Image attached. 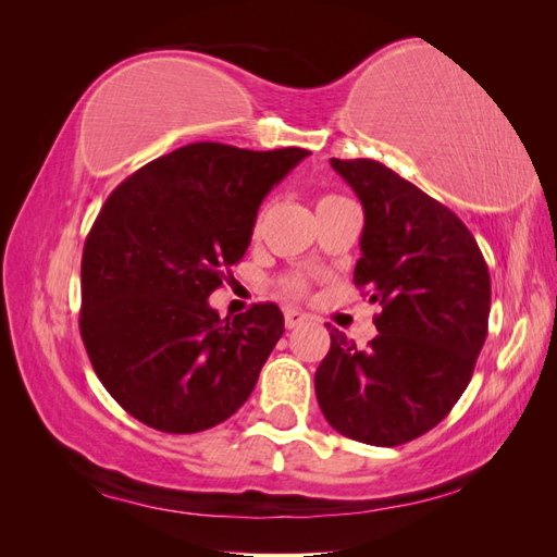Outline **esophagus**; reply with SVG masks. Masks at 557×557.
Wrapping results in <instances>:
<instances>
[{
	"instance_id": "esophagus-1",
	"label": "esophagus",
	"mask_w": 557,
	"mask_h": 557,
	"mask_svg": "<svg viewBox=\"0 0 557 557\" xmlns=\"http://www.w3.org/2000/svg\"><path fill=\"white\" fill-rule=\"evenodd\" d=\"M283 318H285V327H288V330L305 325L307 320H309V315L305 311H299V309H285Z\"/></svg>"
}]
</instances>
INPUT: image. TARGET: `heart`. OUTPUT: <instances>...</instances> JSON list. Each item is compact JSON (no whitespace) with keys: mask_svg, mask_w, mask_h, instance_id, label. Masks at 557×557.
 I'll return each mask as SVG.
<instances>
[{"mask_svg":"<svg viewBox=\"0 0 557 557\" xmlns=\"http://www.w3.org/2000/svg\"><path fill=\"white\" fill-rule=\"evenodd\" d=\"M325 199H336V197L327 195V197H323V199H320V201H325ZM288 288H290V290H301V283H299L297 278H293V281H288Z\"/></svg>","mask_w":557,"mask_h":557,"instance_id":"1","label":"heart"}]
</instances>
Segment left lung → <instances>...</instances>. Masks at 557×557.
I'll list each match as a JSON object with an SVG mask.
<instances>
[{"label": "left lung", "instance_id": "1", "mask_svg": "<svg viewBox=\"0 0 557 557\" xmlns=\"http://www.w3.org/2000/svg\"><path fill=\"white\" fill-rule=\"evenodd\" d=\"M330 164L364 209L352 281L383 311L364 350L332 327L315 397L348 440L399 446L442 423L469 385L487 334L491 274L467 225L413 183L376 160Z\"/></svg>", "mask_w": 557, "mask_h": 557}]
</instances>
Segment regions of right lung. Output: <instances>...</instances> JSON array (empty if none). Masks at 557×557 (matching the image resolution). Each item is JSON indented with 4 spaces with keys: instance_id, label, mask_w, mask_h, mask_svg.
I'll list each match as a JSON object with an SVG mask.
<instances>
[{
    "instance_id": "add662e5",
    "label": "right lung",
    "mask_w": 557,
    "mask_h": 557,
    "mask_svg": "<svg viewBox=\"0 0 557 557\" xmlns=\"http://www.w3.org/2000/svg\"><path fill=\"white\" fill-rule=\"evenodd\" d=\"M307 156L199 141L104 201L81 260V336L109 395L148 428L209 430L250 397L283 313L267 301L221 318L207 299L248 250L262 199Z\"/></svg>"
}]
</instances>
